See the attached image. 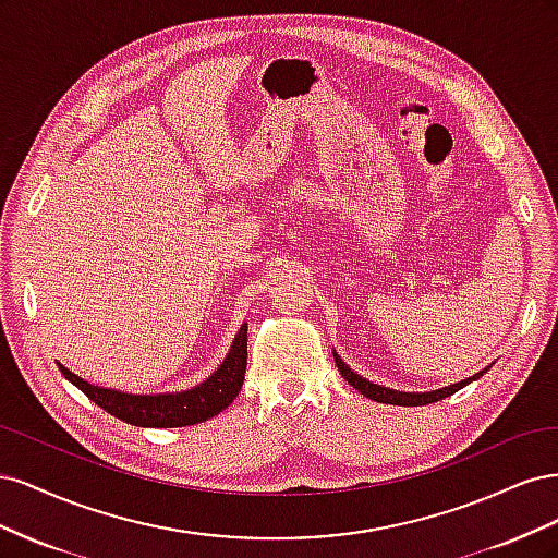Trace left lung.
<instances>
[{"instance_id":"1","label":"left lung","mask_w":558,"mask_h":558,"mask_svg":"<svg viewBox=\"0 0 558 558\" xmlns=\"http://www.w3.org/2000/svg\"><path fill=\"white\" fill-rule=\"evenodd\" d=\"M332 359H335V365H337V369H340V375L356 388V391H361L365 398H369V400H375V402H386V404H402V408H418V404H428V402H437V400H442V398H449V396H453L456 391H461L463 386H468L470 381H475V379H480L488 367H484V369H480L477 375H472V377H468V379H463V381H459V384H449V386H445V388H435V391H426V393H404V391H396V388H388V386H379V384H375V381H369V379H365V377H361L359 373H353V369L342 361V356L337 351H332Z\"/></svg>"}]
</instances>
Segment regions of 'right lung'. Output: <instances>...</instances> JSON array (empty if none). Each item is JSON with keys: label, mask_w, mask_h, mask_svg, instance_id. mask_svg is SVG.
I'll return each mask as SVG.
<instances>
[{"label": "right lung", "mask_w": 558, "mask_h": 558, "mask_svg": "<svg viewBox=\"0 0 558 558\" xmlns=\"http://www.w3.org/2000/svg\"><path fill=\"white\" fill-rule=\"evenodd\" d=\"M66 381H72L78 391L86 393L111 416L140 428H181L202 424L216 414H221L228 404L240 396L246 373V324L234 335L228 356L214 373L189 391L167 393H128L116 388L95 386L74 375L70 367L56 361Z\"/></svg>", "instance_id": "right-lung-1"}]
</instances>
